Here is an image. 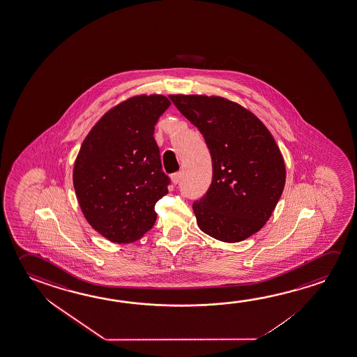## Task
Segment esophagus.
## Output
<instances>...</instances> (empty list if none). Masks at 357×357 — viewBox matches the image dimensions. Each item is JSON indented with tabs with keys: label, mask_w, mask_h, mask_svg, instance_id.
<instances>
[{
	"label": "esophagus",
	"mask_w": 357,
	"mask_h": 357,
	"mask_svg": "<svg viewBox=\"0 0 357 357\" xmlns=\"http://www.w3.org/2000/svg\"><path fill=\"white\" fill-rule=\"evenodd\" d=\"M170 178H172V181H173L174 184H178V183H179V181H181V172H176V173H174V174H172V176H170Z\"/></svg>",
	"instance_id": "obj_1"
}]
</instances>
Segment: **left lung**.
I'll use <instances>...</instances> for the list:
<instances>
[{
  "label": "left lung",
  "mask_w": 357,
  "mask_h": 357,
  "mask_svg": "<svg viewBox=\"0 0 357 357\" xmlns=\"http://www.w3.org/2000/svg\"><path fill=\"white\" fill-rule=\"evenodd\" d=\"M203 135L213 181L192 204L200 230L240 242L264 227L284 189L285 167L275 138L251 111L219 96L170 95Z\"/></svg>",
  "instance_id": "1"
}]
</instances>
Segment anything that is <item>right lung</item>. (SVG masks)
Returning <instances> with one entry per match:
<instances>
[{
    "label": "right lung",
    "mask_w": 357,
    "mask_h": 357,
    "mask_svg": "<svg viewBox=\"0 0 357 357\" xmlns=\"http://www.w3.org/2000/svg\"><path fill=\"white\" fill-rule=\"evenodd\" d=\"M163 95H141L107 111L77 154L73 183L82 214L95 230L128 243L153 227L154 205L168 192L154 126L169 107Z\"/></svg>",
    "instance_id": "1"
}]
</instances>
